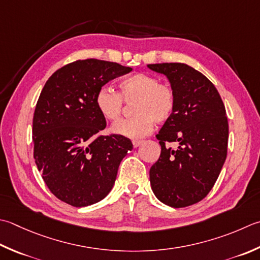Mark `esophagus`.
<instances>
[{
	"label": "esophagus",
	"mask_w": 260,
	"mask_h": 260,
	"mask_svg": "<svg viewBox=\"0 0 260 260\" xmlns=\"http://www.w3.org/2000/svg\"><path fill=\"white\" fill-rule=\"evenodd\" d=\"M142 143H143V141H141V140H134V141H133V146H134V147H139Z\"/></svg>",
	"instance_id": "esophagus-1"
}]
</instances>
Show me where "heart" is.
I'll use <instances>...</instances> for the list:
<instances>
[{"label":"heart","instance_id":"1","mask_svg":"<svg viewBox=\"0 0 260 260\" xmlns=\"http://www.w3.org/2000/svg\"><path fill=\"white\" fill-rule=\"evenodd\" d=\"M134 103V117L111 126V132L128 139H141L150 134L154 123H164L171 117L176 107V94L171 86L160 83L154 75L135 73L119 83V93L109 86H103L95 94L94 103L107 120L120 118L124 101Z\"/></svg>","mask_w":260,"mask_h":260}]
</instances>
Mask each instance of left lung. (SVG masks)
I'll use <instances>...</instances> for the list:
<instances>
[{
  "label": "left lung",
  "instance_id": "8db88e82",
  "mask_svg": "<svg viewBox=\"0 0 260 260\" xmlns=\"http://www.w3.org/2000/svg\"><path fill=\"white\" fill-rule=\"evenodd\" d=\"M147 68L164 74L176 94L174 113L156 135L161 154L150 169L151 188L168 206H190L210 192L226 159L225 107L214 84L189 65ZM168 141H177V150L166 148Z\"/></svg>",
  "mask_w": 260,
  "mask_h": 260
}]
</instances>
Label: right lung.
Masks as SVG:
<instances>
[{
    "instance_id": "add662e5",
    "label": "right lung",
    "mask_w": 260,
    "mask_h": 260,
    "mask_svg": "<svg viewBox=\"0 0 260 260\" xmlns=\"http://www.w3.org/2000/svg\"><path fill=\"white\" fill-rule=\"evenodd\" d=\"M131 68L88 58L63 66L44 85L32 120L34 157L49 190L84 207L109 194L127 152L124 136L99 135L106 118L95 107L100 88Z\"/></svg>"
}]
</instances>
